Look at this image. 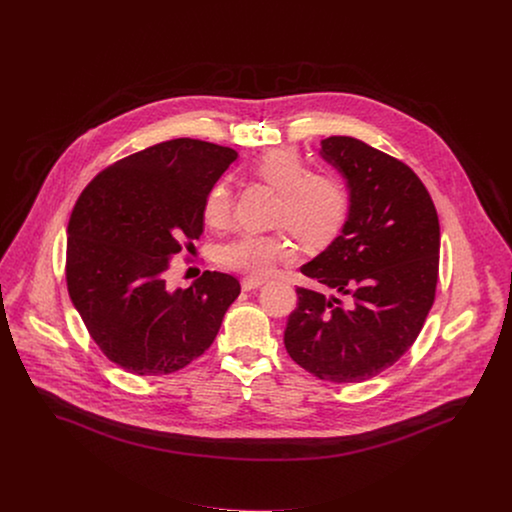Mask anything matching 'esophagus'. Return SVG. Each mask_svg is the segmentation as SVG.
<instances>
[{
	"label": "esophagus",
	"mask_w": 512,
	"mask_h": 512,
	"mask_svg": "<svg viewBox=\"0 0 512 512\" xmlns=\"http://www.w3.org/2000/svg\"><path fill=\"white\" fill-rule=\"evenodd\" d=\"M265 284V280L263 278H253V276H247V278H243L241 280V290L243 292H251V290H257V288H261Z\"/></svg>",
	"instance_id": "1"
}]
</instances>
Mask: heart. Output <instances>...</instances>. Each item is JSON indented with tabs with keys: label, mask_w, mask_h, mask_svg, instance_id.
I'll return each instance as SVG.
<instances>
[{
	"label": "heart",
	"mask_w": 512,
	"mask_h": 512,
	"mask_svg": "<svg viewBox=\"0 0 512 512\" xmlns=\"http://www.w3.org/2000/svg\"><path fill=\"white\" fill-rule=\"evenodd\" d=\"M251 174L278 191L274 222L284 224L303 247L323 249L340 236L350 214V191L340 178L309 174L305 160L294 149L265 152L251 164ZM230 214V187L218 181L205 195L203 218L211 228H222ZM286 228L267 234L243 232L220 247L218 261L232 271L267 276L278 263L294 257Z\"/></svg>",
	"instance_id": "heart-1"
}]
</instances>
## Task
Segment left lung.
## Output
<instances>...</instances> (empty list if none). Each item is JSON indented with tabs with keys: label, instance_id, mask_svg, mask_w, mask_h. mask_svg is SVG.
<instances>
[{
	"label": "left lung",
	"instance_id": "left-lung-1",
	"mask_svg": "<svg viewBox=\"0 0 512 512\" xmlns=\"http://www.w3.org/2000/svg\"><path fill=\"white\" fill-rule=\"evenodd\" d=\"M319 154L346 181L350 214L340 236L301 267L331 294L296 290L284 346L323 381L361 383L420 334L437 288L439 218L404 162L354 137H329Z\"/></svg>",
	"mask_w": 512,
	"mask_h": 512
}]
</instances>
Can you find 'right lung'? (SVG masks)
Returning <instances> with one entry per match:
<instances>
[{
	"label": "right lung",
	"mask_w": 512,
	"mask_h": 512,
	"mask_svg": "<svg viewBox=\"0 0 512 512\" xmlns=\"http://www.w3.org/2000/svg\"><path fill=\"white\" fill-rule=\"evenodd\" d=\"M238 152L174 139L121 158L81 193L67 226V290L104 356L135 375H168L209 350L238 278L207 271L166 284L181 243L205 228L203 201Z\"/></svg>",
	"instance_id": "add662e5"
}]
</instances>
